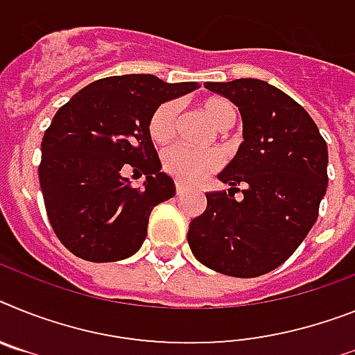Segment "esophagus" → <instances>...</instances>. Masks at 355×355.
<instances>
[{
  "label": "esophagus",
  "instance_id": "1",
  "mask_svg": "<svg viewBox=\"0 0 355 355\" xmlns=\"http://www.w3.org/2000/svg\"><path fill=\"white\" fill-rule=\"evenodd\" d=\"M186 191V187H184V184L182 182H177V193L178 195H180V193H184Z\"/></svg>",
  "mask_w": 355,
  "mask_h": 355
}]
</instances>
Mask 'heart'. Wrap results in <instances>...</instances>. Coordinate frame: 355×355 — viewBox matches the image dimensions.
I'll list each match as a JSON object with an SVG mask.
<instances>
[{
    "mask_svg": "<svg viewBox=\"0 0 355 355\" xmlns=\"http://www.w3.org/2000/svg\"><path fill=\"white\" fill-rule=\"evenodd\" d=\"M200 110L207 121L216 130H225L233 126L234 108L231 103L222 97H209L200 103ZM178 106L173 101L162 103L155 110L148 122V132L155 144H168L175 135L177 128ZM220 157L214 151H196L186 146H173L162 155L164 169L173 177L186 184H196L204 180L209 173L220 168Z\"/></svg>",
    "mask_w": 355,
    "mask_h": 355,
    "instance_id": "obj_1",
    "label": "heart"
}]
</instances>
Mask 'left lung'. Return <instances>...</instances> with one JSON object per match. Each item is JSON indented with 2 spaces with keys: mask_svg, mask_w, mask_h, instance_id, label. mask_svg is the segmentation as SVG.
I'll use <instances>...</instances> for the list:
<instances>
[{
  "mask_svg": "<svg viewBox=\"0 0 355 355\" xmlns=\"http://www.w3.org/2000/svg\"><path fill=\"white\" fill-rule=\"evenodd\" d=\"M204 86L236 104L243 142L218 173L231 187L205 193L207 207L189 223L187 242L205 267L254 278L284 263L314 225L329 150L306 110L276 86L260 79Z\"/></svg>",
  "mask_w": 355,
  "mask_h": 355,
  "instance_id": "left-lung-1",
  "label": "left lung"
}]
</instances>
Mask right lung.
I'll use <instances>...</instances> for the list:
<instances>
[{
    "label": "right lung",
    "instance_id": "add662e5",
    "mask_svg": "<svg viewBox=\"0 0 355 355\" xmlns=\"http://www.w3.org/2000/svg\"><path fill=\"white\" fill-rule=\"evenodd\" d=\"M198 83H164L150 73L104 77L77 92L53 115L41 142L40 184L53 231L68 251L88 261L135 254L155 205L175 196L148 122L166 101ZM146 175L132 188L121 168Z\"/></svg>",
    "mask_w": 355,
    "mask_h": 355
}]
</instances>
